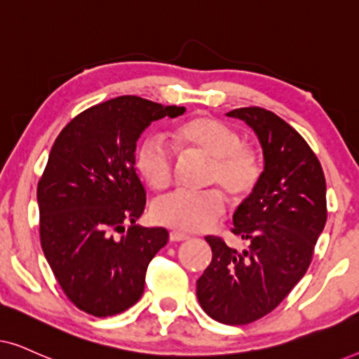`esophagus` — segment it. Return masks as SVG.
Listing matches in <instances>:
<instances>
[{"mask_svg": "<svg viewBox=\"0 0 359 359\" xmlns=\"http://www.w3.org/2000/svg\"><path fill=\"white\" fill-rule=\"evenodd\" d=\"M189 237L183 232H178V230H171L170 232V240L171 242H183V240H188Z\"/></svg>", "mask_w": 359, "mask_h": 359, "instance_id": "obj_1", "label": "esophagus"}]
</instances>
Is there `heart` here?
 I'll return each mask as SVG.
<instances>
[{
	"label": "heart",
	"instance_id": "obj_1",
	"mask_svg": "<svg viewBox=\"0 0 359 359\" xmlns=\"http://www.w3.org/2000/svg\"><path fill=\"white\" fill-rule=\"evenodd\" d=\"M176 145L210 160L208 184L224 189L230 198L242 199L257 188L262 163L255 149L243 144L232 126L210 116H196L173 127ZM135 166L150 188L163 191L175 176V151L158 135L142 140ZM225 198L219 189L203 193L176 191L156 201L151 215L156 222L183 232H201L225 214Z\"/></svg>",
	"mask_w": 359,
	"mask_h": 359
}]
</instances>
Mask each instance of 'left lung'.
<instances>
[{
    "instance_id": "1",
    "label": "left lung",
    "mask_w": 359,
    "mask_h": 359,
    "mask_svg": "<svg viewBox=\"0 0 359 359\" xmlns=\"http://www.w3.org/2000/svg\"><path fill=\"white\" fill-rule=\"evenodd\" d=\"M257 132L264 171L253 193L233 214V235L247 240L237 252L222 237L208 235L212 262L198 279V301L209 317L247 325L274 311L311 266L327 222L325 175L299 132L271 111L238 107Z\"/></svg>"
}]
</instances>
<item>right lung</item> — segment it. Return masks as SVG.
I'll return each mask as SVG.
<instances>
[{
  "label": "right lung",
  "instance_id": "add662e5",
  "mask_svg": "<svg viewBox=\"0 0 359 359\" xmlns=\"http://www.w3.org/2000/svg\"><path fill=\"white\" fill-rule=\"evenodd\" d=\"M184 111L119 96L80 112L53 142L37 183L39 235L53 276L80 311L116 316L144 294L168 230L135 224L147 201L135 142L151 121Z\"/></svg>",
  "mask_w": 359,
  "mask_h": 359
}]
</instances>
